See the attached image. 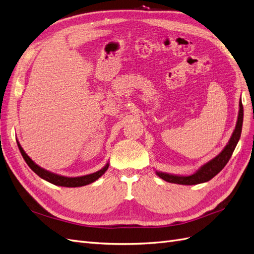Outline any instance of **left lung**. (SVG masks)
I'll return each instance as SVG.
<instances>
[{
  "mask_svg": "<svg viewBox=\"0 0 254 254\" xmlns=\"http://www.w3.org/2000/svg\"><path fill=\"white\" fill-rule=\"evenodd\" d=\"M243 119H244V108L241 101L236 126L231 137H230L228 144L226 145V147L221 150V152H219V155L210 160L209 162L203 164L194 174L189 175V176H181V175H173V174H167V173L158 172V171H156V174L160 177L161 179H163L167 182L183 184V186H194V184L203 183L211 180L213 177L216 176L222 168L226 166L228 161L230 160V158H231L236 145L238 141H240L242 127H243Z\"/></svg>",
  "mask_w": 254,
  "mask_h": 254,
  "instance_id": "left-lung-1",
  "label": "left lung"
}]
</instances>
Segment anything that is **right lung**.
<instances>
[{
	"label": "right lung",
	"mask_w": 254,
	"mask_h": 254,
	"mask_svg": "<svg viewBox=\"0 0 254 254\" xmlns=\"http://www.w3.org/2000/svg\"><path fill=\"white\" fill-rule=\"evenodd\" d=\"M17 143H18V147L21 151V155H22L23 159L25 160L27 165L32 168V171L35 172L38 176L40 177V178L44 179L45 181H48L50 183L55 184V186L65 187V188H78V187L87 186V184L94 182L99 178V177H102L109 167V163H107L102 168V170H99L98 172L90 174V175H86V176H80V177H65V176L57 175V174H54L47 170H44V168L40 167L39 165H37L34 161L26 155V152L23 150L20 143L19 142H17Z\"/></svg>",
	"instance_id": "add662e5"
}]
</instances>
